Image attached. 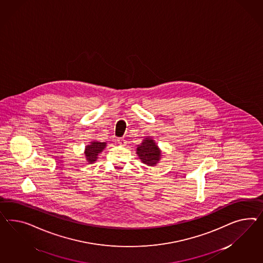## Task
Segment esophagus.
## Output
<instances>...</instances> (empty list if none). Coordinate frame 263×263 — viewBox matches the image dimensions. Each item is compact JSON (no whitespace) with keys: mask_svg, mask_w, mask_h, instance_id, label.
Segmentation results:
<instances>
[{"mask_svg":"<svg viewBox=\"0 0 263 263\" xmlns=\"http://www.w3.org/2000/svg\"><path fill=\"white\" fill-rule=\"evenodd\" d=\"M117 142H118V143H119L120 145H122V146L126 145V141H125L124 139H118V140H117Z\"/></svg>","mask_w":263,"mask_h":263,"instance_id":"1","label":"esophagus"}]
</instances>
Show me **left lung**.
<instances>
[{
	"mask_svg": "<svg viewBox=\"0 0 263 263\" xmlns=\"http://www.w3.org/2000/svg\"><path fill=\"white\" fill-rule=\"evenodd\" d=\"M136 153L142 163L148 166L157 165L163 156L162 150L150 137L144 138L142 143L137 145Z\"/></svg>",
	"mask_w": 263,
	"mask_h": 263,
	"instance_id": "left-lung-1",
	"label": "left lung"
}]
</instances>
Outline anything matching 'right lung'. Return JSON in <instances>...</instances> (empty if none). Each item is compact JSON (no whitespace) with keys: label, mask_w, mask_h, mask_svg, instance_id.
<instances>
[{"label":"right lung","mask_w":263,"mask_h":263,"mask_svg":"<svg viewBox=\"0 0 263 263\" xmlns=\"http://www.w3.org/2000/svg\"><path fill=\"white\" fill-rule=\"evenodd\" d=\"M106 142H100L99 141H91L88 145H86L84 154H85L86 161L88 163H93L99 159V154H100L104 148L106 147Z\"/></svg>","instance_id":"obj_1"}]
</instances>
